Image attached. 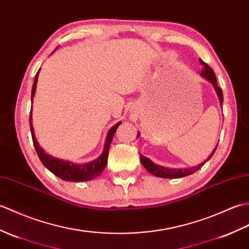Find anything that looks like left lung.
Returning a JSON list of instances; mask_svg holds the SVG:
<instances>
[{"instance_id": "8db88e82", "label": "left lung", "mask_w": 249, "mask_h": 249, "mask_svg": "<svg viewBox=\"0 0 249 249\" xmlns=\"http://www.w3.org/2000/svg\"><path fill=\"white\" fill-rule=\"evenodd\" d=\"M199 62H200V65L203 66V70H201L200 75L204 78H206L208 82H210L213 85V87H214V90L218 96L219 103H221V106H223V101H224L223 92H222V89L217 86L214 72H213L212 69L201 59H199ZM138 137H139V134H138ZM216 147H217V145L215 146L214 149H213V152L209 155V157H208L205 161H203L200 164L193 166V167H186V169H169V167L158 165V164L154 163L152 160H149L148 158L145 157V156H143L141 154H140V160H141V163L143 164V166L146 169V171H148L151 174H153L155 176L161 177V178H170V179L171 178H181V177L193 174V173H195L196 171H198L200 167L203 166L207 162V161L212 157L213 154H214V152L216 151Z\"/></svg>"}]
</instances>
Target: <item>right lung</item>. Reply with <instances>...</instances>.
Here are the masks:
<instances>
[{"instance_id":"obj_1","label":"right lung","mask_w":249,"mask_h":249,"mask_svg":"<svg viewBox=\"0 0 249 249\" xmlns=\"http://www.w3.org/2000/svg\"><path fill=\"white\" fill-rule=\"evenodd\" d=\"M39 71L37 72L36 76H35V82L32 88V104H33V98L35 96V93H36V86H37ZM120 125H121V122L117 123L114 126H112L110 129H109L106 137L105 145H104L103 153L101 154L100 157L88 163L76 164V163L71 162V161H65V160L52 157V156L46 154L43 149L39 146V143L37 142L36 137H35V134H34V128L32 124V109H31V114H30V126H31L33 143L35 145V148H36V152L38 154L40 161H41L42 164L46 167V169L50 170L54 175H56L57 177H59L62 179V180H66V181H87V180H92L93 178L101 175V173L105 170V167L107 165L109 147H110L114 132L117 131L118 127Z\"/></svg>"}]
</instances>
